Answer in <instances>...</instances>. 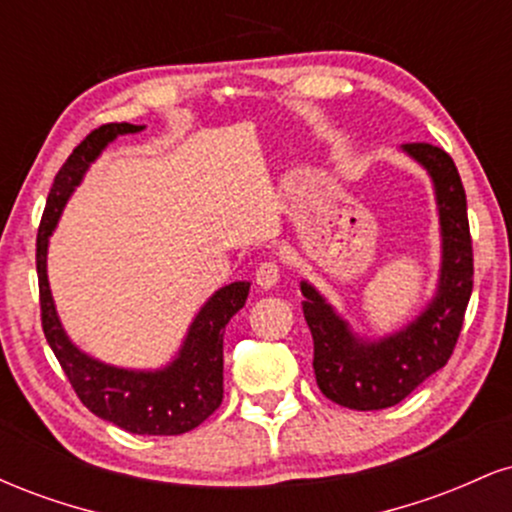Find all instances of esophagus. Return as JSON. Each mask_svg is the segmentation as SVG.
I'll use <instances>...</instances> for the list:
<instances>
[{"instance_id": "34e87169", "label": "esophagus", "mask_w": 512, "mask_h": 512, "mask_svg": "<svg viewBox=\"0 0 512 512\" xmlns=\"http://www.w3.org/2000/svg\"><path fill=\"white\" fill-rule=\"evenodd\" d=\"M279 276H281L279 264H276L274 260H264L255 272L257 284H260L262 289H272V286L279 284Z\"/></svg>"}]
</instances>
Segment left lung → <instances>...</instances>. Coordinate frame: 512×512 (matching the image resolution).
<instances>
[{
  "label": "left lung",
  "mask_w": 512,
  "mask_h": 512,
  "mask_svg": "<svg viewBox=\"0 0 512 512\" xmlns=\"http://www.w3.org/2000/svg\"><path fill=\"white\" fill-rule=\"evenodd\" d=\"M402 149L431 175L443 238L438 291L424 313L390 337L363 342L308 281H301L317 387L327 399L356 411L395 407L443 368L460 337L472 296L474 255L467 195L455 161L426 142L404 144Z\"/></svg>",
  "instance_id": "8db88e82"
}]
</instances>
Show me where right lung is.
<instances>
[{
	"mask_svg": "<svg viewBox=\"0 0 512 512\" xmlns=\"http://www.w3.org/2000/svg\"><path fill=\"white\" fill-rule=\"evenodd\" d=\"M139 129L144 127L129 122H110L93 129L55 175L35 240L40 320L52 354L57 356L76 397L88 411L137 436H180L207 421L221 407L223 332L228 320L245 305L250 281H233L204 303L170 366L161 370H127L105 366L69 342L57 317L45 267L52 228L57 226L64 204L88 166L117 134H134Z\"/></svg>",
	"mask_w": 512,
	"mask_h": 512,
	"instance_id": "right-lung-1",
	"label": "right lung"
}]
</instances>
